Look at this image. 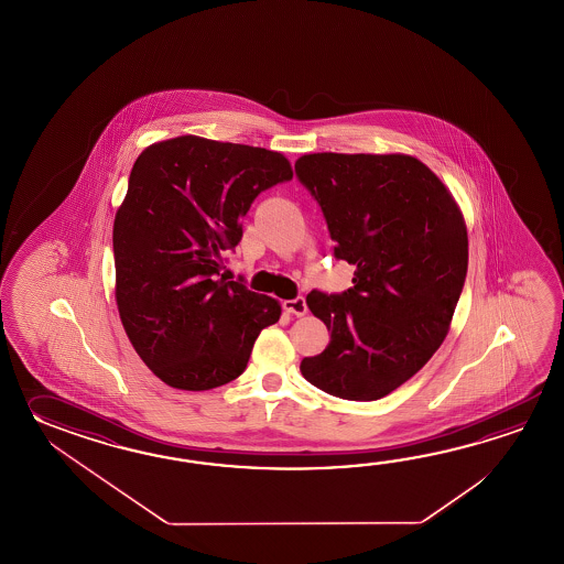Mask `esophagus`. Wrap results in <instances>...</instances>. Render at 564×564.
<instances>
[{
    "mask_svg": "<svg viewBox=\"0 0 564 564\" xmlns=\"http://www.w3.org/2000/svg\"><path fill=\"white\" fill-rule=\"evenodd\" d=\"M284 311L290 312V314H294V316H304L306 314V300L302 299V296H296V299L284 300Z\"/></svg>",
    "mask_w": 564,
    "mask_h": 564,
    "instance_id": "obj_1",
    "label": "esophagus"
}]
</instances>
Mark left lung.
<instances>
[{"instance_id": "obj_1", "label": "left lung", "mask_w": 564, "mask_h": 564, "mask_svg": "<svg viewBox=\"0 0 564 564\" xmlns=\"http://www.w3.org/2000/svg\"><path fill=\"white\" fill-rule=\"evenodd\" d=\"M323 209L335 258L355 265L340 294L306 304L330 343L300 362L308 383L375 401L442 347L468 272V231L452 193L415 156L314 153L294 165Z\"/></svg>"}]
</instances>
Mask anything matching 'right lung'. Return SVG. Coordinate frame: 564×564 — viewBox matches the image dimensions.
Segmentation results:
<instances>
[{"mask_svg": "<svg viewBox=\"0 0 564 564\" xmlns=\"http://www.w3.org/2000/svg\"><path fill=\"white\" fill-rule=\"evenodd\" d=\"M292 180L284 155L248 144L177 137L147 147L115 217L120 321L163 383L207 391L246 371L278 300L228 282L241 217L260 193Z\"/></svg>", "mask_w": 564, "mask_h": 564, "instance_id": "1", "label": "right lung"}]
</instances>
